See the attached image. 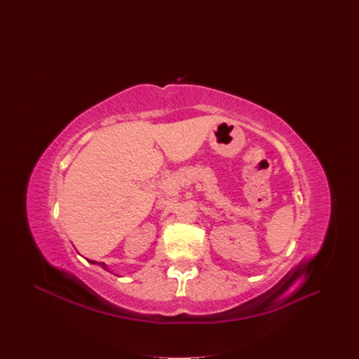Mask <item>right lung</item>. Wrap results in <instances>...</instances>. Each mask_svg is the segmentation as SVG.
Returning a JSON list of instances; mask_svg holds the SVG:
<instances>
[{"label":"right lung","instance_id":"add662e5","mask_svg":"<svg viewBox=\"0 0 359 359\" xmlns=\"http://www.w3.org/2000/svg\"><path fill=\"white\" fill-rule=\"evenodd\" d=\"M90 263H95V262H90ZM99 264H100V266H102V267H104V269H105V270H108V269H107V267H105V264H104V263H99Z\"/></svg>","mask_w":359,"mask_h":359}]
</instances>
